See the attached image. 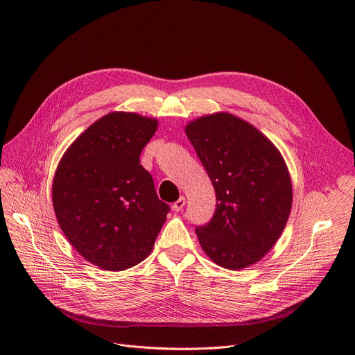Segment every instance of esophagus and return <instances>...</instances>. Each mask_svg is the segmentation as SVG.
I'll return each mask as SVG.
<instances>
[{"mask_svg": "<svg viewBox=\"0 0 355 355\" xmlns=\"http://www.w3.org/2000/svg\"><path fill=\"white\" fill-rule=\"evenodd\" d=\"M184 205H185V198H184V197H180V200L173 204V211L180 212V211L184 208Z\"/></svg>", "mask_w": 355, "mask_h": 355, "instance_id": "obj_1", "label": "esophagus"}]
</instances>
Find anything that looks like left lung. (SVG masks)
<instances>
[{
  "label": "left lung",
  "mask_w": 355,
  "mask_h": 355,
  "mask_svg": "<svg viewBox=\"0 0 355 355\" xmlns=\"http://www.w3.org/2000/svg\"><path fill=\"white\" fill-rule=\"evenodd\" d=\"M216 194L212 219L197 227L216 265L239 270L273 248L292 211V178L276 146L254 125L227 112L185 125Z\"/></svg>",
  "instance_id": "obj_1"
}]
</instances>
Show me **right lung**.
Segmentation results:
<instances>
[{
  "mask_svg": "<svg viewBox=\"0 0 355 355\" xmlns=\"http://www.w3.org/2000/svg\"><path fill=\"white\" fill-rule=\"evenodd\" d=\"M158 120L112 112L62 155L52 202L62 232L87 262L120 272L151 253L170 207L159 201L140 154Z\"/></svg>",
  "mask_w": 355,
  "mask_h": 355,
  "instance_id": "add662e5",
  "label": "right lung"
}]
</instances>
